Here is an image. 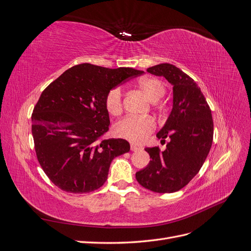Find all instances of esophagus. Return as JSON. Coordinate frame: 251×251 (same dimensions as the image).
<instances>
[{
    "label": "esophagus",
    "mask_w": 251,
    "mask_h": 251,
    "mask_svg": "<svg viewBox=\"0 0 251 251\" xmlns=\"http://www.w3.org/2000/svg\"><path fill=\"white\" fill-rule=\"evenodd\" d=\"M131 150L133 151H140V150H142V148L141 147H139V146H136V144H131Z\"/></svg>",
    "instance_id": "1"
}]
</instances>
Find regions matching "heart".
<instances>
[{
    "mask_svg": "<svg viewBox=\"0 0 251 251\" xmlns=\"http://www.w3.org/2000/svg\"><path fill=\"white\" fill-rule=\"evenodd\" d=\"M138 87L151 101H158L165 93L161 80L147 76L138 80ZM105 108L111 115L117 116L123 112V91L119 87L112 89L105 97ZM156 123L151 117L126 116L115 126V133L121 138L136 143L146 142L155 131Z\"/></svg>",
    "mask_w": 251,
    "mask_h": 251,
    "instance_id": "1",
    "label": "heart"
}]
</instances>
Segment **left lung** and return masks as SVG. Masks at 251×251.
Segmentation results:
<instances>
[{
  "mask_svg": "<svg viewBox=\"0 0 251 251\" xmlns=\"http://www.w3.org/2000/svg\"><path fill=\"white\" fill-rule=\"evenodd\" d=\"M173 86V109L157 137L166 149L147 148L151 160L136 173L138 183L155 193H175L191 181L206 159L214 137L211 111L201 89L187 74L171 64L148 68Z\"/></svg>",
  "mask_w": 251,
  "mask_h": 251,
  "instance_id": "obj_1",
  "label": "left lung"
}]
</instances>
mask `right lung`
<instances>
[{"label":"right lung","mask_w":251,"mask_h":251,"mask_svg":"<svg viewBox=\"0 0 251 251\" xmlns=\"http://www.w3.org/2000/svg\"><path fill=\"white\" fill-rule=\"evenodd\" d=\"M142 73L80 64L43 91L31 116L32 136L37 160L53 184L73 194L103 185L113 159L130 151L125 139H101L110 125L105 97Z\"/></svg>","instance_id":"1"}]
</instances>
